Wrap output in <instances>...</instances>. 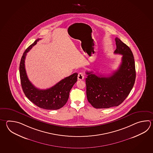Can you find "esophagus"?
Here are the masks:
<instances>
[{"label": "esophagus", "instance_id": "1", "mask_svg": "<svg viewBox=\"0 0 153 153\" xmlns=\"http://www.w3.org/2000/svg\"><path fill=\"white\" fill-rule=\"evenodd\" d=\"M84 75H83V73H81V72H80V73H79L78 75V79L79 80H82V79H84Z\"/></svg>", "mask_w": 153, "mask_h": 153}]
</instances>
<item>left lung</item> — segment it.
I'll return each instance as SVG.
<instances>
[{
  "label": "left lung",
  "mask_w": 153,
  "mask_h": 153,
  "mask_svg": "<svg viewBox=\"0 0 153 153\" xmlns=\"http://www.w3.org/2000/svg\"><path fill=\"white\" fill-rule=\"evenodd\" d=\"M115 54H122L118 69L108 77L86 72L88 101L94 108H108L118 106L125 100L134 87L136 79L134 57L131 50L115 38Z\"/></svg>",
  "instance_id": "1"
}]
</instances>
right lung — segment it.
<instances>
[{"label":"right lung","instance_id":"1","mask_svg":"<svg viewBox=\"0 0 153 153\" xmlns=\"http://www.w3.org/2000/svg\"><path fill=\"white\" fill-rule=\"evenodd\" d=\"M41 40L38 39L26 49L23 54L19 64V75L22 89L26 97L31 102L44 109H60L65 105L72 88L77 81V73H74L57 83L52 87L42 90L35 87L29 80L25 69L27 53Z\"/></svg>","mask_w":153,"mask_h":153}]
</instances>
